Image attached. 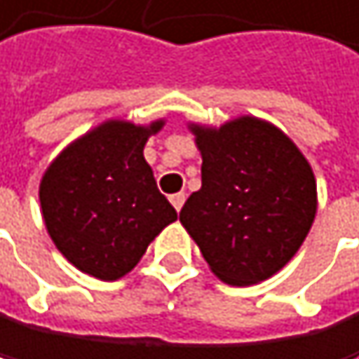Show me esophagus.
<instances>
[{"mask_svg":"<svg viewBox=\"0 0 359 359\" xmlns=\"http://www.w3.org/2000/svg\"><path fill=\"white\" fill-rule=\"evenodd\" d=\"M170 201H172V205L176 208V212H181V208H183V203H185V194H183V192L172 194V196H170Z\"/></svg>","mask_w":359,"mask_h":359,"instance_id":"1","label":"esophagus"}]
</instances>
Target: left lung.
<instances>
[{
	"mask_svg": "<svg viewBox=\"0 0 359 359\" xmlns=\"http://www.w3.org/2000/svg\"><path fill=\"white\" fill-rule=\"evenodd\" d=\"M192 131L203 158L201 189L185 201L181 223L221 281L259 284L290 262L311 230V165L284 131L259 118Z\"/></svg>",
	"mask_w": 359,
	"mask_h": 359,
	"instance_id": "left-lung-1",
	"label": "left lung"
}]
</instances>
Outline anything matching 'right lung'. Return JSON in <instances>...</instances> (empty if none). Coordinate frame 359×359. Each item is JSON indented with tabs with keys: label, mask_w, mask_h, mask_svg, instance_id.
Listing matches in <instances>:
<instances>
[{
	"label": "right lung",
	"mask_w": 359,
	"mask_h": 359,
	"mask_svg": "<svg viewBox=\"0 0 359 359\" xmlns=\"http://www.w3.org/2000/svg\"><path fill=\"white\" fill-rule=\"evenodd\" d=\"M165 123L109 120L62 151L39 183L50 239L82 273L125 277L176 210L154 181L144 142Z\"/></svg>",
	"instance_id": "1"
}]
</instances>
